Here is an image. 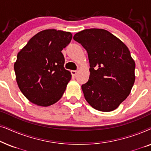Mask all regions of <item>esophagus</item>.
Segmentation results:
<instances>
[{"label": "esophagus", "mask_w": 151, "mask_h": 151, "mask_svg": "<svg viewBox=\"0 0 151 151\" xmlns=\"http://www.w3.org/2000/svg\"><path fill=\"white\" fill-rule=\"evenodd\" d=\"M71 73L72 76H77V74L78 73V71H71Z\"/></svg>", "instance_id": "obj_1"}]
</instances>
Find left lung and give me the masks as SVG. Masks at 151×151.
<instances>
[{
	"instance_id": "obj_1",
	"label": "left lung",
	"mask_w": 151,
	"mask_h": 151,
	"mask_svg": "<svg viewBox=\"0 0 151 151\" xmlns=\"http://www.w3.org/2000/svg\"><path fill=\"white\" fill-rule=\"evenodd\" d=\"M73 39L86 49L89 60V79L82 85L86 100L98 111L115 110L129 96L135 82V63L129 49L102 29H84Z\"/></svg>"
}]
</instances>
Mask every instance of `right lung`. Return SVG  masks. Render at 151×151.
<instances>
[{
    "label": "right lung",
    "instance_id": "obj_1",
    "mask_svg": "<svg viewBox=\"0 0 151 151\" xmlns=\"http://www.w3.org/2000/svg\"><path fill=\"white\" fill-rule=\"evenodd\" d=\"M71 38V32L43 30L18 52L14 63L16 82L31 102L49 106L62 98L71 75L64 67L65 58L61 51Z\"/></svg>",
    "mask_w": 151,
    "mask_h": 151
}]
</instances>
